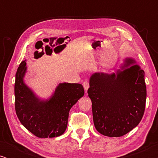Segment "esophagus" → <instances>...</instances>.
Returning a JSON list of instances; mask_svg holds the SVG:
<instances>
[{"mask_svg":"<svg viewBox=\"0 0 158 158\" xmlns=\"http://www.w3.org/2000/svg\"><path fill=\"white\" fill-rule=\"evenodd\" d=\"M83 85V88H84V90H85V93H87V90L88 89V88H89V82L87 81H84Z\"/></svg>","mask_w":158,"mask_h":158,"instance_id":"34e87169","label":"esophagus"}]
</instances>
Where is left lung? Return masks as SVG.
<instances>
[{"mask_svg": "<svg viewBox=\"0 0 158 158\" xmlns=\"http://www.w3.org/2000/svg\"><path fill=\"white\" fill-rule=\"evenodd\" d=\"M135 63V60L127 58L116 73H96L90 77L88 94L94 126L101 135L122 137L137 127L144 115V72Z\"/></svg>", "mask_w": 158, "mask_h": 158, "instance_id": "left-lung-1", "label": "left lung"}]
</instances>
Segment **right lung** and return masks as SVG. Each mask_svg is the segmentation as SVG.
Returning a JSON list of instances; mask_svg holds the SVG:
<instances>
[{
    "label": "right lung",
    "instance_id": "add662e5",
    "mask_svg": "<svg viewBox=\"0 0 158 158\" xmlns=\"http://www.w3.org/2000/svg\"><path fill=\"white\" fill-rule=\"evenodd\" d=\"M26 72L24 60L17 70L14 86L15 109L19 121L36 137H59L67 128L70 109L83 96V85L60 83L48 100H41L23 82Z\"/></svg>",
    "mask_w": 158,
    "mask_h": 158
}]
</instances>
